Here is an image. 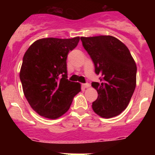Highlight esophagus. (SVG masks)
<instances>
[{"label": "esophagus", "instance_id": "1", "mask_svg": "<svg viewBox=\"0 0 155 155\" xmlns=\"http://www.w3.org/2000/svg\"><path fill=\"white\" fill-rule=\"evenodd\" d=\"M81 85H82V87H84V88H87V87H90V84H88V83H85V84H82Z\"/></svg>", "mask_w": 155, "mask_h": 155}]
</instances>
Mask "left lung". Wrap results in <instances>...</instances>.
Here are the masks:
<instances>
[{"instance_id": "left-lung-1", "label": "left lung", "mask_w": 155, "mask_h": 155, "mask_svg": "<svg viewBox=\"0 0 155 155\" xmlns=\"http://www.w3.org/2000/svg\"><path fill=\"white\" fill-rule=\"evenodd\" d=\"M82 45L100 75L91 86L98 91L92 102L95 113L104 118L118 116L127 107L136 87L137 66L125 45L111 35L81 37Z\"/></svg>"}]
</instances>
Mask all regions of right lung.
<instances>
[{
  "label": "right lung",
  "mask_w": 155,
  "mask_h": 155,
  "mask_svg": "<svg viewBox=\"0 0 155 155\" xmlns=\"http://www.w3.org/2000/svg\"><path fill=\"white\" fill-rule=\"evenodd\" d=\"M72 39L45 38L34 42L23 57L20 80L31 107L40 116L57 119L69 109L81 84L68 79L67 58L78 43Z\"/></svg>",
  "instance_id": "right-lung-1"
}]
</instances>
